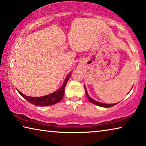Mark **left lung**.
Returning a JSON list of instances; mask_svg holds the SVG:
<instances>
[{
    "label": "left lung",
    "instance_id": "left-lung-1",
    "mask_svg": "<svg viewBox=\"0 0 146 146\" xmlns=\"http://www.w3.org/2000/svg\"><path fill=\"white\" fill-rule=\"evenodd\" d=\"M85 87V90H86V94L87 95V98H88L89 101H90L91 103H93V104L97 105V106H101V107H104V108H110V107H111L113 106H115V105L116 104H104V103H102V102L96 101V100H93V98H91L90 96H89L88 93H87V91L86 88V87ZM132 88H133V87H132Z\"/></svg>",
    "mask_w": 146,
    "mask_h": 146
}]
</instances>
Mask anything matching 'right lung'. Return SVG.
Masks as SVG:
<instances>
[{
    "label": "right lung",
    "instance_id": "add662e5",
    "mask_svg": "<svg viewBox=\"0 0 146 146\" xmlns=\"http://www.w3.org/2000/svg\"><path fill=\"white\" fill-rule=\"evenodd\" d=\"M71 75V73L67 76L65 80L64 81L63 84L62 86L60 87L59 90L54 92V93H51L50 95L40 96V97H32V96H29L27 95H25L24 94L21 93L19 91L17 90L19 93L21 95L23 98L27 100L29 102L31 103L33 105L37 106H51V105H53L57 104V103L59 102L62 98H63V96L64 95V89L66 86L67 82L69 80V78Z\"/></svg>",
    "mask_w": 146,
    "mask_h": 146
}]
</instances>
